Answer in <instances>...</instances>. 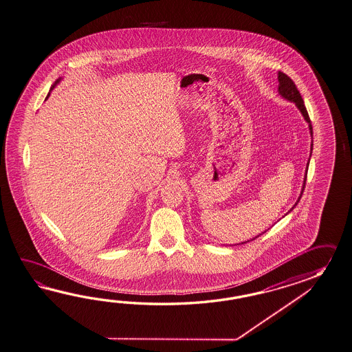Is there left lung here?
<instances>
[{
  "mask_svg": "<svg viewBox=\"0 0 352 352\" xmlns=\"http://www.w3.org/2000/svg\"><path fill=\"white\" fill-rule=\"evenodd\" d=\"M278 92H280V95H281L283 98H287L289 101H293V102H295V105L299 107V110L302 111L304 119L309 124V129H311V133L313 134L311 119H309V115H308V111H307V107H304V101H302V96H300V92L296 89L294 81H293L287 74H284V72H278ZM311 147H313V143H311ZM311 149H313V148H311ZM308 166H309V162L307 164V172H308ZM305 181H307V175H305V179H304L302 194H300V197H299L298 201H296L295 204H298L299 200H300V197H302V191H304V188H305ZM294 206H293V208H294ZM293 208H292V209H293Z\"/></svg>",
  "mask_w": 352,
  "mask_h": 352,
  "instance_id": "obj_1",
  "label": "left lung"
}]
</instances>
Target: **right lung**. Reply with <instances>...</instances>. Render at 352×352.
<instances>
[{"mask_svg":"<svg viewBox=\"0 0 352 352\" xmlns=\"http://www.w3.org/2000/svg\"><path fill=\"white\" fill-rule=\"evenodd\" d=\"M48 96H50V94H48ZM48 96H47V98H48Z\"/></svg>","mask_w":352,"mask_h":352,"instance_id":"add662e5","label":"right lung"}]
</instances>
